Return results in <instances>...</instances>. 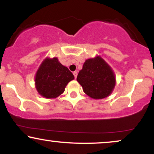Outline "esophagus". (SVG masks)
<instances>
[{"label": "esophagus", "instance_id": "34e87169", "mask_svg": "<svg viewBox=\"0 0 154 154\" xmlns=\"http://www.w3.org/2000/svg\"><path fill=\"white\" fill-rule=\"evenodd\" d=\"M73 75H74V76H75V79L77 78V72H73Z\"/></svg>", "mask_w": 154, "mask_h": 154}]
</instances>
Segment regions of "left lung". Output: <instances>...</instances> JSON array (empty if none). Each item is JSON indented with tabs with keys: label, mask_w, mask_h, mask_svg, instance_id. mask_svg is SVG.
<instances>
[{
	"label": "left lung",
	"mask_w": 154,
	"mask_h": 154,
	"mask_svg": "<svg viewBox=\"0 0 154 154\" xmlns=\"http://www.w3.org/2000/svg\"><path fill=\"white\" fill-rule=\"evenodd\" d=\"M77 80L85 94L93 99L106 98L115 87V75L100 56L87 59L79 72Z\"/></svg>",
	"instance_id": "left-lung-1"
}]
</instances>
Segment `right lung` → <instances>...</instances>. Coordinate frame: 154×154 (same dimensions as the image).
Returning <instances> with one entry per match:
<instances>
[{
	"instance_id": "obj_1",
	"label": "right lung",
	"mask_w": 154,
	"mask_h": 154,
	"mask_svg": "<svg viewBox=\"0 0 154 154\" xmlns=\"http://www.w3.org/2000/svg\"><path fill=\"white\" fill-rule=\"evenodd\" d=\"M75 79L73 74L56 57L46 58L35 75V88L45 98H56L64 92L66 85Z\"/></svg>"
}]
</instances>
